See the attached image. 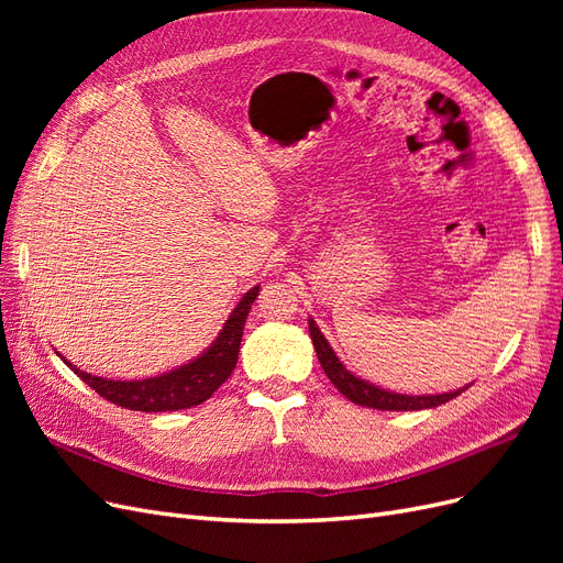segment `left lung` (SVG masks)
I'll return each mask as SVG.
<instances>
[{
  "label": "left lung",
  "instance_id": "obj_1",
  "mask_svg": "<svg viewBox=\"0 0 563 563\" xmlns=\"http://www.w3.org/2000/svg\"><path fill=\"white\" fill-rule=\"evenodd\" d=\"M310 335H312V345L317 352V360L327 373L329 380L338 387L340 395H345L350 401L366 406V408H378V411H420V408H434L446 404L451 399H455L463 389L455 391H444V395H399V391H389L383 389L373 383H366L362 378H356L354 373H350L343 362L338 360L335 352L331 350L329 340L321 335L319 327L314 323V319H310Z\"/></svg>",
  "mask_w": 563,
  "mask_h": 563
}]
</instances>
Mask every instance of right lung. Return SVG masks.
Instances as JSON below:
<instances>
[{
	"instance_id": "add662e5",
	"label": "right lung",
	"mask_w": 563,
	"mask_h": 563,
	"mask_svg": "<svg viewBox=\"0 0 563 563\" xmlns=\"http://www.w3.org/2000/svg\"><path fill=\"white\" fill-rule=\"evenodd\" d=\"M258 291L261 286H253L249 294H244V298L232 310L225 327L220 329L209 350H203V354H199L190 364H183L174 371L162 373V376L145 380H108L100 376H91L87 371H79L70 362L63 360V356L60 360L91 389H96L100 397L122 408H131V411L162 413L199 406L201 401H207L234 371L236 356H240L244 323Z\"/></svg>"
}]
</instances>
